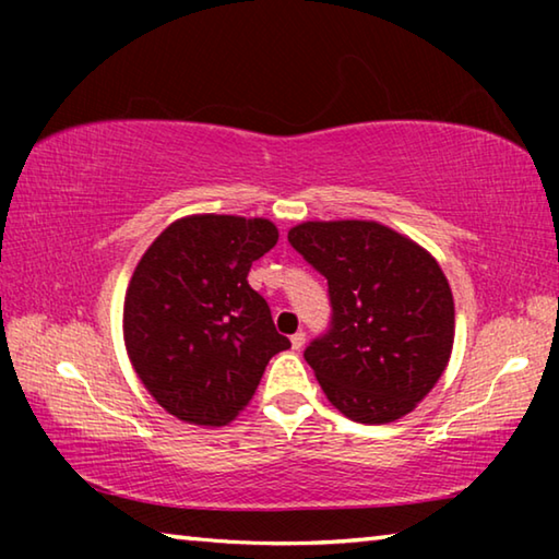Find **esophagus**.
<instances>
[{"mask_svg":"<svg viewBox=\"0 0 559 559\" xmlns=\"http://www.w3.org/2000/svg\"><path fill=\"white\" fill-rule=\"evenodd\" d=\"M290 345H293V349H300L302 345H306V333H302V330H298L296 335H290Z\"/></svg>","mask_w":559,"mask_h":559,"instance_id":"obj_1","label":"esophagus"}]
</instances>
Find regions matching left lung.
I'll return each mask as SVG.
<instances>
[{"mask_svg": "<svg viewBox=\"0 0 559 559\" xmlns=\"http://www.w3.org/2000/svg\"><path fill=\"white\" fill-rule=\"evenodd\" d=\"M288 241L328 278L330 328L302 357L330 404L359 424L402 419L453 347V296L437 259L377 222H302Z\"/></svg>", "mask_w": 559, "mask_h": 559, "instance_id": "1", "label": "left lung"}]
</instances>
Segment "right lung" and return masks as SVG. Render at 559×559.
Masks as SVG:
<instances>
[{
    "label": "right lung",
    "mask_w": 559,
    "mask_h": 559,
    "mask_svg": "<svg viewBox=\"0 0 559 559\" xmlns=\"http://www.w3.org/2000/svg\"><path fill=\"white\" fill-rule=\"evenodd\" d=\"M276 241L269 219L194 214L169 224L140 259L122 335L140 382L177 419L229 424L251 402L269 359L290 347L246 281Z\"/></svg>",
    "instance_id": "add662e5"
}]
</instances>
